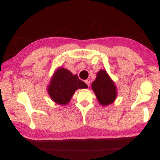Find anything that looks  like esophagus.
I'll list each match as a JSON object with an SVG mask.
<instances>
[{"mask_svg":"<svg viewBox=\"0 0 160 160\" xmlns=\"http://www.w3.org/2000/svg\"><path fill=\"white\" fill-rule=\"evenodd\" d=\"M90 82H91V80L90 79H87L85 80V83L87 84V85H88V87L90 86Z\"/></svg>","mask_w":160,"mask_h":160,"instance_id":"34e87169","label":"esophagus"}]
</instances>
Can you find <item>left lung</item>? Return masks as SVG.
I'll return each instance as SVG.
<instances>
[{"instance_id": "left-lung-1", "label": "left lung", "mask_w": 160, "mask_h": 160, "mask_svg": "<svg viewBox=\"0 0 160 160\" xmlns=\"http://www.w3.org/2000/svg\"><path fill=\"white\" fill-rule=\"evenodd\" d=\"M92 90L98 102L102 106H108L115 101L117 88L115 82L105 70L101 69L97 73L96 79L92 83Z\"/></svg>"}]
</instances>
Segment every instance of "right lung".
<instances>
[{"instance_id": "obj_1", "label": "right lung", "mask_w": 160, "mask_h": 160, "mask_svg": "<svg viewBox=\"0 0 160 160\" xmlns=\"http://www.w3.org/2000/svg\"><path fill=\"white\" fill-rule=\"evenodd\" d=\"M88 88V85L78 78V75H73L70 70L60 67L53 72L47 86V92L56 104L65 106L71 100L75 91Z\"/></svg>"}]
</instances>
